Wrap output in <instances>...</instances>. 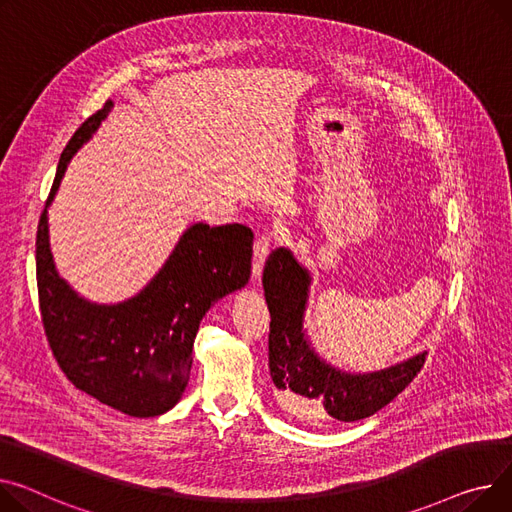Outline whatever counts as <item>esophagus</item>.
<instances>
[{
	"label": "esophagus",
	"mask_w": 512,
	"mask_h": 512,
	"mask_svg": "<svg viewBox=\"0 0 512 512\" xmlns=\"http://www.w3.org/2000/svg\"><path fill=\"white\" fill-rule=\"evenodd\" d=\"M269 249H271V236L269 234H259L255 238V245H253V278L255 280H259V276H261L263 261H265Z\"/></svg>",
	"instance_id": "34e87169"
}]
</instances>
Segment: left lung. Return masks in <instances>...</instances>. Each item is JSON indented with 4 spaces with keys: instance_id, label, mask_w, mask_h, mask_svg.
<instances>
[{
    "instance_id": "1",
    "label": "left lung",
    "mask_w": 512,
    "mask_h": 512,
    "mask_svg": "<svg viewBox=\"0 0 512 512\" xmlns=\"http://www.w3.org/2000/svg\"><path fill=\"white\" fill-rule=\"evenodd\" d=\"M269 323V374L276 401L300 422L327 416L356 422L377 414L414 381L426 352L374 372H348L321 358L304 331L311 274L290 249L271 251L263 267Z\"/></svg>"
}]
</instances>
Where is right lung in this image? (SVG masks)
Returning a JSON list of instances; mask_svg holds the SVG:
<instances>
[{
    "label": "right lung",
    "mask_w": 512,
    "mask_h": 512,
    "mask_svg": "<svg viewBox=\"0 0 512 512\" xmlns=\"http://www.w3.org/2000/svg\"><path fill=\"white\" fill-rule=\"evenodd\" d=\"M113 107L109 100L61 152L37 230V286L43 327L65 377L80 391L133 418H154L185 393L201 319L251 278L253 232L243 224H191L158 274L135 296L96 304L59 274L49 245V206L74 154Z\"/></svg>",
    "instance_id": "1"
}]
</instances>
